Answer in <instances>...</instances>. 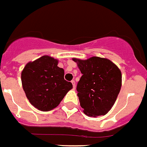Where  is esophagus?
Returning <instances> with one entry per match:
<instances>
[{
    "label": "esophagus",
    "mask_w": 147,
    "mask_h": 147,
    "mask_svg": "<svg viewBox=\"0 0 147 147\" xmlns=\"http://www.w3.org/2000/svg\"><path fill=\"white\" fill-rule=\"evenodd\" d=\"M71 83L73 84V88H76V82H75L74 80H72V81H71Z\"/></svg>",
    "instance_id": "obj_1"
}]
</instances>
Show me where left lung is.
I'll use <instances>...</instances> for the list:
<instances>
[{
    "instance_id": "left-lung-1",
    "label": "left lung",
    "mask_w": 147,
    "mask_h": 147,
    "mask_svg": "<svg viewBox=\"0 0 147 147\" xmlns=\"http://www.w3.org/2000/svg\"><path fill=\"white\" fill-rule=\"evenodd\" d=\"M73 60L82 74L76 91L84 113L91 117L105 115L115 104L121 88L120 69L109 59L97 56Z\"/></svg>"
}]
</instances>
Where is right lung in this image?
Masks as SVG:
<instances>
[{
	"label": "right lung",
	"mask_w": 147,
	"mask_h": 147,
	"mask_svg": "<svg viewBox=\"0 0 147 147\" xmlns=\"http://www.w3.org/2000/svg\"><path fill=\"white\" fill-rule=\"evenodd\" d=\"M58 60L43 56L26 65L21 72V82L30 102L40 111H48L59 106L72 83L64 79L65 71Z\"/></svg>",
	"instance_id": "right-lung-1"
}]
</instances>
